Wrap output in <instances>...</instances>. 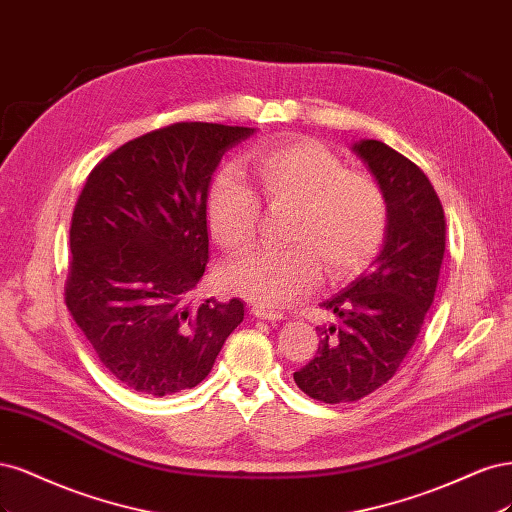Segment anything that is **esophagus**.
<instances>
[{
    "instance_id": "esophagus-1",
    "label": "esophagus",
    "mask_w": 512,
    "mask_h": 512,
    "mask_svg": "<svg viewBox=\"0 0 512 512\" xmlns=\"http://www.w3.org/2000/svg\"><path fill=\"white\" fill-rule=\"evenodd\" d=\"M251 312H253V315H255L257 319H266V321H280V319H283V315H280V312L270 310V308L261 306V304H253V306H251Z\"/></svg>"
}]
</instances>
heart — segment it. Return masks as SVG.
Returning <instances> with one entry per match:
<instances>
[{
    "label": "heart",
    "instance_id": "obj_1",
    "mask_svg": "<svg viewBox=\"0 0 512 512\" xmlns=\"http://www.w3.org/2000/svg\"><path fill=\"white\" fill-rule=\"evenodd\" d=\"M249 161L263 202L293 206L287 249L244 253L221 270L227 291L266 308L285 306L306 293L319 276L355 274L381 251L389 227L387 195L366 172L346 170L323 144L310 138L270 140L255 146ZM206 225L225 251L249 246L261 223V204L238 172L212 174L204 197Z\"/></svg>",
    "mask_w": 512,
    "mask_h": 512
}]
</instances>
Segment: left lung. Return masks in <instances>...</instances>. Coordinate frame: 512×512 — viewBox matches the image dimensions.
<instances>
[{
	"mask_svg": "<svg viewBox=\"0 0 512 512\" xmlns=\"http://www.w3.org/2000/svg\"><path fill=\"white\" fill-rule=\"evenodd\" d=\"M355 151L387 195L389 227L374 266L319 304L336 321L317 327V355L293 372L295 385L325 404L357 402L398 372L434 302L447 242L440 197L417 163L381 140H361Z\"/></svg>",
	"mask_w": 512,
	"mask_h": 512,
	"instance_id": "obj_1",
	"label": "left lung"
}]
</instances>
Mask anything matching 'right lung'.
I'll return each mask as SVG.
<instances>
[{
    "instance_id": "add662e5",
    "label": "right lung",
    "mask_w": 512,
    "mask_h": 512,
    "mask_svg": "<svg viewBox=\"0 0 512 512\" xmlns=\"http://www.w3.org/2000/svg\"><path fill=\"white\" fill-rule=\"evenodd\" d=\"M255 129L174 123L129 140L91 170L70 225L65 304L102 366L161 398L200 385L244 304L191 302L208 263L206 187Z\"/></svg>"
}]
</instances>
